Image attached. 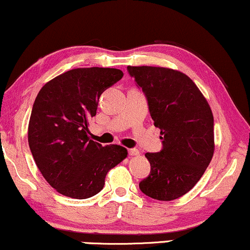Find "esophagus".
<instances>
[{
    "label": "esophagus",
    "instance_id": "obj_1",
    "mask_svg": "<svg viewBox=\"0 0 250 250\" xmlns=\"http://www.w3.org/2000/svg\"><path fill=\"white\" fill-rule=\"evenodd\" d=\"M128 154L130 156H140V151L137 149H129Z\"/></svg>",
    "mask_w": 250,
    "mask_h": 250
}]
</instances>
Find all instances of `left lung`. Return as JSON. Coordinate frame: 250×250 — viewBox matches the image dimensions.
<instances>
[{
	"instance_id": "1",
	"label": "left lung",
	"mask_w": 250,
	"mask_h": 250,
	"mask_svg": "<svg viewBox=\"0 0 250 250\" xmlns=\"http://www.w3.org/2000/svg\"><path fill=\"white\" fill-rule=\"evenodd\" d=\"M142 88L163 149L148 152L150 174L140 190L156 200L170 201L199 182L214 154V121L208 102L182 72L154 66H128Z\"/></svg>"
}]
</instances>
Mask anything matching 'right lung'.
<instances>
[{
    "label": "right lung",
    "mask_w": 250,
    "mask_h": 250,
    "mask_svg": "<svg viewBox=\"0 0 250 250\" xmlns=\"http://www.w3.org/2000/svg\"><path fill=\"white\" fill-rule=\"evenodd\" d=\"M122 77L117 68H74L39 91L29 121V146L45 180L60 194L93 197L104 188L108 171L127 157V149L102 146L88 130L102 92Z\"/></svg>",
    "instance_id": "add662e5"
}]
</instances>
